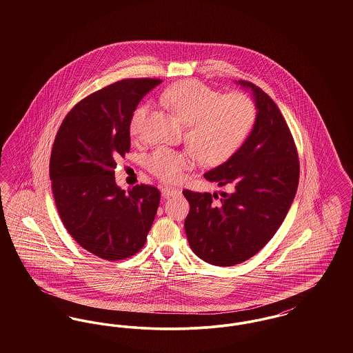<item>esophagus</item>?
Listing matches in <instances>:
<instances>
[{
  "instance_id": "obj_1",
  "label": "esophagus",
  "mask_w": 353,
  "mask_h": 353,
  "mask_svg": "<svg viewBox=\"0 0 353 353\" xmlns=\"http://www.w3.org/2000/svg\"><path fill=\"white\" fill-rule=\"evenodd\" d=\"M161 194H163V197L164 199H169V197H173V196H176V194H179V189H176V188H163L161 189Z\"/></svg>"
}]
</instances>
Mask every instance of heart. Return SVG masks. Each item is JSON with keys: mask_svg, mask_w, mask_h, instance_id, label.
<instances>
[{"mask_svg": "<svg viewBox=\"0 0 353 353\" xmlns=\"http://www.w3.org/2000/svg\"><path fill=\"white\" fill-rule=\"evenodd\" d=\"M161 101L185 123L184 140L189 150L159 147L145 157V168L159 180L177 184L186 172L203 165L217 167L242 148L256 120V107L243 92L221 95L199 81L169 85ZM150 112L147 104L137 105L130 119V134L140 137Z\"/></svg>", "mask_w": 353, "mask_h": 353, "instance_id": "b5f03b06", "label": "heart"}]
</instances>
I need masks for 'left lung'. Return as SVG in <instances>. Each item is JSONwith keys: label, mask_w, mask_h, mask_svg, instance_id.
<instances>
[{"label": "left lung", "mask_w": 353, "mask_h": 353, "mask_svg": "<svg viewBox=\"0 0 353 353\" xmlns=\"http://www.w3.org/2000/svg\"><path fill=\"white\" fill-rule=\"evenodd\" d=\"M258 115L242 148L205 173L232 193L183 190L190 205L185 232L190 249L214 266H234L254 256L276 233L299 184V157L292 134L275 101L249 81Z\"/></svg>", "instance_id": "8db88e82"}]
</instances>
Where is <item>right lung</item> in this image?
Wrapping results in <instances>:
<instances>
[{
    "mask_svg": "<svg viewBox=\"0 0 353 353\" xmlns=\"http://www.w3.org/2000/svg\"><path fill=\"white\" fill-rule=\"evenodd\" d=\"M159 83L131 78L87 95L70 110L52 144L51 188L59 217L77 243L105 261L143 249L160 203L153 185L121 190L114 170L130 151L134 108Z\"/></svg>",
    "mask_w": 353,
    "mask_h": 353,
    "instance_id": "right-lung-1",
    "label": "right lung"
}]
</instances>
